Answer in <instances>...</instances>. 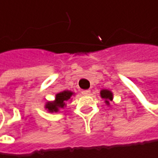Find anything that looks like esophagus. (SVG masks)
I'll return each mask as SVG.
<instances>
[{"instance_id":"obj_1","label":"esophagus","mask_w":158,"mask_h":158,"mask_svg":"<svg viewBox=\"0 0 158 158\" xmlns=\"http://www.w3.org/2000/svg\"><path fill=\"white\" fill-rule=\"evenodd\" d=\"M91 93V91L90 90H83L81 93L83 94V95H89V93Z\"/></svg>"}]
</instances>
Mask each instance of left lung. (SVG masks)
I'll return each mask as SVG.
<instances>
[{"label":"left lung","instance_id":"8db88e82","mask_svg":"<svg viewBox=\"0 0 158 158\" xmlns=\"http://www.w3.org/2000/svg\"><path fill=\"white\" fill-rule=\"evenodd\" d=\"M100 96H101L102 98H104L105 99V101H106V105H110V102L109 101H112V99H113V94L112 93L109 91V90H101L100 91Z\"/></svg>","mask_w":158,"mask_h":158}]
</instances>
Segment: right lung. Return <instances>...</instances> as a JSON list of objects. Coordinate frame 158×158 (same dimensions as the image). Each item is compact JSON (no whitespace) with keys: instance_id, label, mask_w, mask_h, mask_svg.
Here are the masks:
<instances>
[{"instance_id":"right-lung-1","label":"right lung","mask_w":158,"mask_h":158,"mask_svg":"<svg viewBox=\"0 0 158 158\" xmlns=\"http://www.w3.org/2000/svg\"><path fill=\"white\" fill-rule=\"evenodd\" d=\"M73 95V93L71 91H63L56 94L54 101H48L46 104L45 108L48 109L49 112H58L60 109L65 107L66 105L65 103L70 99Z\"/></svg>"}]
</instances>
